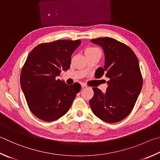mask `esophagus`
<instances>
[{
    "label": "esophagus",
    "instance_id": "1",
    "mask_svg": "<svg viewBox=\"0 0 160 160\" xmlns=\"http://www.w3.org/2000/svg\"><path fill=\"white\" fill-rule=\"evenodd\" d=\"M81 87H82V88H86L87 87V85L85 83H81Z\"/></svg>",
    "mask_w": 160,
    "mask_h": 160
}]
</instances>
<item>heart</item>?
Returning <instances> with one entry per match:
<instances>
[{
  "mask_svg": "<svg viewBox=\"0 0 160 160\" xmlns=\"http://www.w3.org/2000/svg\"><path fill=\"white\" fill-rule=\"evenodd\" d=\"M99 51L98 48H93V47H89L88 48L85 50V54H88V53H93V52H98Z\"/></svg>",
  "mask_w": 160,
  "mask_h": 160,
  "instance_id": "heart-1",
  "label": "heart"
}]
</instances>
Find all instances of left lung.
Masks as SVG:
<instances>
[{"label": "left lung", "mask_w": 160, "mask_h": 160, "mask_svg": "<svg viewBox=\"0 0 160 160\" xmlns=\"http://www.w3.org/2000/svg\"><path fill=\"white\" fill-rule=\"evenodd\" d=\"M91 42L100 45L105 54V65L98 68L101 76L108 78L105 92L93 88L89 105L94 114L108 123L118 122L129 115L143 85L137 57L129 46L111 38H98Z\"/></svg>", "instance_id": "8db88e82"}]
</instances>
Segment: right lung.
Here are the masks:
<instances>
[{
  "label": "right lung",
  "instance_id": "obj_1",
  "mask_svg": "<svg viewBox=\"0 0 160 160\" xmlns=\"http://www.w3.org/2000/svg\"><path fill=\"white\" fill-rule=\"evenodd\" d=\"M80 44V40L41 43L28 55L20 84L28 108L40 120L52 122L64 115L80 92L81 86L68 85L57 77L70 68L71 55Z\"/></svg>",
  "mask_w": 160,
  "mask_h": 160
}]
</instances>
